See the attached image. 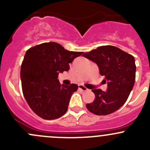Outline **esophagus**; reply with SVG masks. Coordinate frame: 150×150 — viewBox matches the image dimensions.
<instances>
[{"mask_svg": "<svg viewBox=\"0 0 150 150\" xmlns=\"http://www.w3.org/2000/svg\"><path fill=\"white\" fill-rule=\"evenodd\" d=\"M78 89H79L80 91H88L87 88H86L85 86H82V85H79V86H78Z\"/></svg>", "mask_w": 150, "mask_h": 150, "instance_id": "34e87169", "label": "esophagus"}]
</instances>
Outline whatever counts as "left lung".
Listing matches in <instances>:
<instances>
[{"label":"left lung","instance_id":"8db88e82","mask_svg":"<svg viewBox=\"0 0 150 150\" xmlns=\"http://www.w3.org/2000/svg\"><path fill=\"white\" fill-rule=\"evenodd\" d=\"M84 57L97 64L99 73L104 77L107 89H92L95 100L86 104L91 112L106 115L117 111L125 104L134 86L136 64L131 54L113 46L98 47L90 52L84 53Z\"/></svg>","mask_w":150,"mask_h":150}]
</instances>
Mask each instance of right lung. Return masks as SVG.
<instances>
[{
	"mask_svg": "<svg viewBox=\"0 0 150 150\" xmlns=\"http://www.w3.org/2000/svg\"><path fill=\"white\" fill-rule=\"evenodd\" d=\"M82 54L67 51L54 42L41 43L27 51L20 71L22 92L36 115L53 120L65 114L78 86L61 85L58 75L67 72L69 63Z\"/></svg>",
	"mask_w": 150,
	"mask_h": 150,
	"instance_id": "1",
	"label": "right lung"
}]
</instances>
